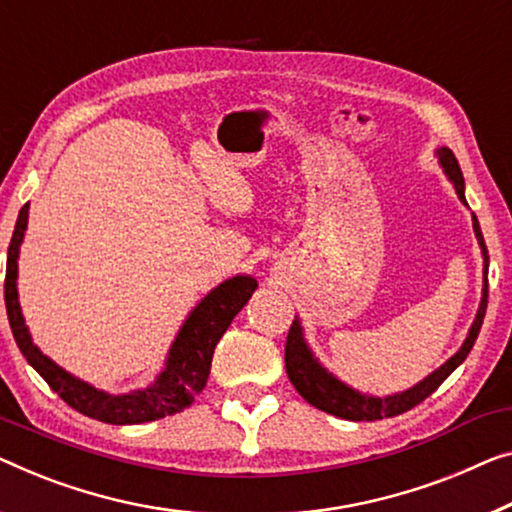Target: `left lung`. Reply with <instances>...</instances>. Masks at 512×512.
Instances as JSON below:
<instances>
[{"label":"left lung","instance_id":"obj_1","mask_svg":"<svg viewBox=\"0 0 512 512\" xmlns=\"http://www.w3.org/2000/svg\"><path fill=\"white\" fill-rule=\"evenodd\" d=\"M437 158L448 181L453 183L460 202L464 207H469L467 197H464V177H462L460 165H457V158L453 156V151L448 147H439ZM471 220H474V232H476L480 253H483V296H480L476 319L474 324H471L462 347L457 349V352L448 358L444 365H439V368L430 372L423 381H418L416 386H411L402 393L386 395V398H377V395L356 391V388L347 386L345 381H340L333 372L326 370L324 365L319 363L315 352L310 349L308 342H305L301 319L296 317L292 326H289V335H287L285 368H287L289 381H292L303 400H308L312 407L322 409L326 414L345 418V421H379V418L400 416L404 411L414 409L416 404H421L425 398H430V395L444 384V379H448V375H451L457 365L469 356L471 347H474V342L480 333V326H483V317L487 310V266H490V255H487L483 232H480L478 218L474 213H471Z\"/></svg>","mask_w":512,"mask_h":512}]
</instances>
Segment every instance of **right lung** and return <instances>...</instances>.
<instances>
[{
	"label": "right lung",
	"mask_w": 512,
	"mask_h": 512,
	"mask_svg": "<svg viewBox=\"0 0 512 512\" xmlns=\"http://www.w3.org/2000/svg\"><path fill=\"white\" fill-rule=\"evenodd\" d=\"M27 218L29 204H25L18 213V223H15L9 246V259H6L4 282L6 315H9L13 338L18 342L22 356L27 358V363L48 381V386L59 393V398L66 404H71L80 414L103 423H149L179 414V411L190 407L195 395L202 393V388L207 386L213 349L223 338L227 326L232 324V319L239 315L243 305L253 296L257 280L250 276H234L213 287L183 319L177 338H174L170 352H167L163 370L158 372L156 379L144 388L112 395L91 386L89 381L73 377L71 372L59 368L50 356H45L34 345L18 301V257L27 232Z\"/></svg>",
	"instance_id": "1"
}]
</instances>
